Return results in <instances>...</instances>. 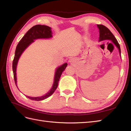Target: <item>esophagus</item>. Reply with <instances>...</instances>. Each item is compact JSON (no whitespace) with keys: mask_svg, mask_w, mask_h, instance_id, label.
I'll use <instances>...</instances> for the list:
<instances>
[{"mask_svg":"<svg viewBox=\"0 0 131 131\" xmlns=\"http://www.w3.org/2000/svg\"><path fill=\"white\" fill-rule=\"evenodd\" d=\"M69 62L71 64V65H74V63L75 62V60L74 59V58H71V59L69 60Z\"/></svg>","mask_w":131,"mask_h":131,"instance_id":"obj_1","label":"esophagus"}]
</instances>
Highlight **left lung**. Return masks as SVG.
Instances as JSON below:
<instances>
[{
    "label": "left lung",
    "mask_w": 131,
    "mask_h": 131,
    "mask_svg": "<svg viewBox=\"0 0 131 131\" xmlns=\"http://www.w3.org/2000/svg\"><path fill=\"white\" fill-rule=\"evenodd\" d=\"M97 26L99 29V41H101L105 40H110L112 41L113 44L116 46L119 50V54L121 57V47L118 42L117 40L116 39L114 36L112 34V32L110 31V30L106 27L102 25H97Z\"/></svg>",
    "instance_id": "8db88e82"
}]
</instances>
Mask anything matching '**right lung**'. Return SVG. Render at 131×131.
Segmentation results:
<instances>
[{"label": "right lung", "mask_w": 131, "mask_h": 131, "mask_svg": "<svg viewBox=\"0 0 131 131\" xmlns=\"http://www.w3.org/2000/svg\"><path fill=\"white\" fill-rule=\"evenodd\" d=\"M52 31L51 28L48 26L41 25H37L32 27L31 29L28 30L21 40L19 41L18 44L16 47L15 51V57L12 63V69L13 72L14 79L16 85L17 87V66L18 62V60L20 58L21 56L23 53V52L25 51L30 44L34 43L35 40L39 39H51L52 38ZM68 66L67 63H64L62 65L59 66L56 69L53 83L52 87L48 92L44 95L39 97H30L28 96H25L27 98L34 101H41L44 99H46L51 96L54 93L55 90H56L58 86V83L59 82L60 78L62 72L65 70L66 66ZM19 90V89H18Z\"/></svg>", "instance_id": "1"}]
</instances>
